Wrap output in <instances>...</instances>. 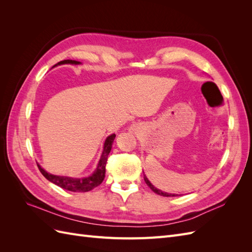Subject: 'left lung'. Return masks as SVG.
I'll list each match as a JSON object with an SVG mask.
<instances>
[{
	"mask_svg": "<svg viewBox=\"0 0 252 252\" xmlns=\"http://www.w3.org/2000/svg\"><path fill=\"white\" fill-rule=\"evenodd\" d=\"M144 172V171H143ZM144 180H145V182H146V184L148 185V187L152 190V191H154L155 193H157V194H159V195H163V196H177V195H179V194H175V193H169V192H165V191H162V190H159L158 188H157V187H155L154 185L151 184L150 183V181L147 179V177L146 175L144 174Z\"/></svg>",
	"mask_w": 252,
	"mask_h": 252,
	"instance_id": "obj_1",
	"label": "left lung"
}]
</instances>
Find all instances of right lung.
I'll use <instances>...</instances> for the list:
<instances>
[{"label": "right lung", "instance_id": "right-lung-1", "mask_svg": "<svg viewBox=\"0 0 252 252\" xmlns=\"http://www.w3.org/2000/svg\"><path fill=\"white\" fill-rule=\"evenodd\" d=\"M64 64L79 65V64H81V62H78V61H73V60H64V61H61V62H59L53 67L59 66V65H64ZM114 138H116V133H112L106 138L100 161H98L97 166H96L95 170L94 171V173L88 175V177L71 178V177H66V175L51 174V173L47 172L46 170H44L39 164H37V167H39L41 173L44 175L45 178H46L49 182L53 183V184H56L57 186H59L61 188L68 190V191H72V192L90 191V190H93L94 188L100 185L105 178V172H106L105 166H106V162H107L108 156L110 154Z\"/></svg>", "mask_w": 252, "mask_h": 252}]
</instances>
